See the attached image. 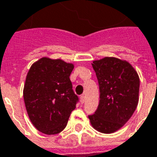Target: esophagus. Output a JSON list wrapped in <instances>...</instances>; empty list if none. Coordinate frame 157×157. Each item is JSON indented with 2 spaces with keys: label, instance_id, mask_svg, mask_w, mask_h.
<instances>
[{
  "label": "esophagus",
  "instance_id": "esophagus-1",
  "mask_svg": "<svg viewBox=\"0 0 157 157\" xmlns=\"http://www.w3.org/2000/svg\"><path fill=\"white\" fill-rule=\"evenodd\" d=\"M80 101H81L82 104H83L85 102V96L84 95H81V97H80Z\"/></svg>",
  "mask_w": 157,
  "mask_h": 157
}]
</instances>
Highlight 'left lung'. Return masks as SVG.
<instances>
[{"mask_svg":"<svg viewBox=\"0 0 157 157\" xmlns=\"http://www.w3.org/2000/svg\"><path fill=\"white\" fill-rule=\"evenodd\" d=\"M92 66L99 82L100 102L88 119L98 132L113 133L127 122L137 108L139 77L128 62L116 57L94 61Z\"/></svg>","mask_w":157,"mask_h":157,"instance_id":"8db88e82","label":"left lung"}]
</instances>
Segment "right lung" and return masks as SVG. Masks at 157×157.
Returning <instances> with one entry per match:
<instances>
[{"label":"right lung","instance_id":"right-lung-1","mask_svg":"<svg viewBox=\"0 0 157 157\" xmlns=\"http://www.w3.org/2000/svg\"><path fill=\"white\" fill-rule=\"evenodd\" d=\"M74 65L61 59L42 57L31 66L23 97L31 122L44 134L55 135L67 125L78 96L70 75Z\"/></svg>","mask_w":157,"mask_h":157}]
</instances>
